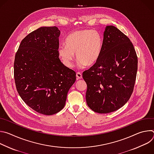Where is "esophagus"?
I'll return each mask as SVG.
<instances>
[{
    "instance_id": "obj_1",
    "label": "esophagus",
    "mask_w": 154,
    "mask_h": 154,
    "mask_svg": "<svg viewBox=\"0 0 154 154\" xmlns=\"http://www.w3.org/2000/svg\"><path fill=\"white\" fill-rule=\"evenodd\" d=\"M76 77H77V79H81L82 78V74L80 72H77L76 74Z\"/></svg>"
}]
</instances>
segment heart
<instances>
[{"label":"heart","instance_id":"heart-1","mask_svg":"<svg viewBox=\"0 0 154 154\" xmlns=\"http://www.w3.org/2000/svg\"><path fill=\"white\" fill-rule=\"evenodd\" d=\"M103 41L100 34L95 30L82 29L73 32L61 45L58 53L63 64L68 68L72 65L75 57L80 68L91 66L99 60L102 49Z\"/></svg>","mask_w":154,"mask_h":154}]
</instances>
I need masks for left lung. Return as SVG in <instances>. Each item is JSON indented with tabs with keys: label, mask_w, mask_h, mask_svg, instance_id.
Returning <instances> with one entry per match:
<instances>
[{
	"label": "left lung",
	"mask_w": 154,
	"mask_h": 154,
	"mask_svg": "<svg viewBox=\"0 0 154 154\" xmlns=\"http://www.w3.org/2000/svg\"><path fill=\"white\" fill-rule=\"evenodd\" d=\"M138 58L129 38L113 26H106L100 56L83 73L86 100L92 110L109 113L123 106L134 91Z\"/></svg>",
	"instance_id": "obj_1"
}]
</instances>
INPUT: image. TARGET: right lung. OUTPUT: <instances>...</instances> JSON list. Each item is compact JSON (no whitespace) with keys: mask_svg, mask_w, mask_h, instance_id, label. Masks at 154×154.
<instances>
[{"mask_svg":"<svg viewBox=\"0 0 154 154\" xmlns=\"http://www.w3.org/2000/svg\"><path fill=\"white\" fill-rule=\"evenodd\" d=\"M60 35L55 26L38 29L22 40L14 58V77L19 96L33 110L45 115L64 108L76 79L75 72L59 58Z\"/></svg>","mask_w":154,"mask_h":154,"instance_id":"add662e5","label":"right lung"}]
</instances>
